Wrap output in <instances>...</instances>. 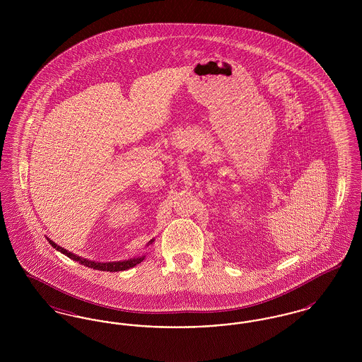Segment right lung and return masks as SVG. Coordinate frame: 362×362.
<instances>
[{
	"mask_svg": "<svg viewBox=\"0 0 362 362\" xmlns=\"http://www.w3.org/2000/svg\"><path fill=\"white\" fill-rule=\"evenodd\" d=\"M61 252H64L65 255H68L70 258L76 259V260H80L81 263H84L88 267H93V269H98V270H103V272H122V270H127L130 267H134L137 263L141 262V258L130 259V260H126V262H90V260H86V259L78 258L76 255H73L69 251L64 250L62 247L58 245V248Z\"/></svg>",
	"mask_w": 362,
	"mask_h": 362,
	"instance_id": "right-lung-1",
	"label": "right lung"
}]
</instances>
